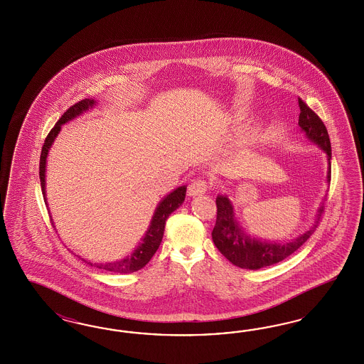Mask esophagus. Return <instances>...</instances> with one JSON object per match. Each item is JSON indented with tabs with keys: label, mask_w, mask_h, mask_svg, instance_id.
<instances>
[{
	"label": "esophagus",
	"mask_w": 364,
	"mask_h": 364,
	"mask_svg": "<svg viewBox=\"0 0 364 364\" xmlns=\"http://www.w3.org/2000/svg\"><path fill=\"white\" fill-rule=\"evenodd\" d=\"M210 183L207 180H203V178H198V180H193L189 187H188V195L192 196V198H196V196H201L204 195L208 189H210Z\"/></svg>",
	"instance_id": "34e87169"
}]
</instances>
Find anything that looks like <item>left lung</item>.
Here are the masks:
<instances>
[{"mask_svg":"<svg viewBox=\"0 0 364 364\" xmlns=\"http://www.w3.org/2000/svg\"><path fill=\"white\" fill-rule=\"evenodd\" d=\"M299 127L307 134L312 143L316 144L326 154L330 161L331 143L330 136L326 125L320 120L319 116L309 108L301 99H299ZM330 164V163H328ZM328 181L331 180V164L328 171ZM218 216L216 224L212 231V240L221 254L224 255L232 264L237 265L245 269H259L263 267L276 264L284 260L289 255L298 251L299 248L307 242L309 236L315 232L319 224L320 216L323 213V207L318 213V219L309 231L300 235L298 239L292 242H262L255 237H250L235 218L233 207L227 196L216 198Z\"/></svg>","mask_w":364,"mask_h":364,"instance_id":"left-lung-1","label":"left lung"}]
</instances>
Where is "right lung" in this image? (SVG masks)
I'll return each mask as SVG.
<instances>
[{"instance_id":"add662e5","label":"right lung","mask_w":364,"mask_h":364,"mask_svg":"<svg viewBox=\"0 0 364 364\" xmlns=\"http://www.w3.org/2000/svg\"><path fill=\"white\" fill-rule=\"evenodd\" d=\"M95 104H96V101L92 99H84L78 101L75 105H72L70 108L66 109L65 113L60 117V120L55 122V125L52 128V131L48 133L46 139H45L44 145H43V149H41V156H40V181H41V189H43L44 198L46 156H48V152H49V148L52 146V144L55 141V136L58 134L60 129H61V125L65 124V122H70L75 117H77L81 113L88 110L89 108H93ZM186 192H187V187L186 186L176 188L173 192L166 195V198L160 201V204L157 205V208L154 210V218L151 220V225H149L148 231H146L145 236L141 239V242L137 245V248L129 256L124 257V259L119 260V262H113V263L93 264V263L88 262V264L92 265V267H96L99 269L109 271V272H113V274H131V272H136V271L141 269L143 267L149 263L152 256L156 254L160 242L163 240L166 219L169 218V215L173 210H176L183 204V201L186 198Z\"/></svg>"}]
</instances>
